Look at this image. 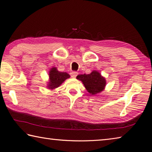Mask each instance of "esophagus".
Masks as SVG:
<instances>
[{"label": "esophagus", "instance_id": "obj_1", "mask_svg": "<svg viewBox=\"0 0 152 152\" xmlns=\"http://www.w3.org/2000/svg\"><path fill=\"white\" fill-rule=\"evenodd\" d=\"M77 75H78V73L77 72H72L70 73V75L72 78H76Z\"/></svg>", "mask_w": 152, "mask_h": 152}]
</instances>
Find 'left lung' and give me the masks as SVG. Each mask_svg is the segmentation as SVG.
<instances>
[{
	"label": "left lung",
	"instance_id": "1",
	"mask_svg": "<svg viewBox=\"0 0 152 152\" xmlns=\"http://www.w3.org/2000/svg\"><path fill=\"white\" fill-rule=\"evenodd\" d=\"M77 79L83 83L85 88L91 95H96L102 92L107 85L105 78L97 70H93L89 74L77 76Z\"/></svg>",
	"mask_w": 152,
	"mask_h": 152
}]
</instances>
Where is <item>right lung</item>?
<instances>
[{"label":"right lung","mask_w":152,"mask_h":152,"mask_svg":"<svg viewBox=\"0 0 152 152\" xmlns=\"http://www.w3.org/2000/svg\"><path fill=\"white\" fill-rule=\"evenodd\" d=\"M49 80L48 82L47 88L54 90L60 86L70 76L66 72H59L56 67H53L49 72Z\"/></svg>","instance_id":"add662e5"}]
</instances>
